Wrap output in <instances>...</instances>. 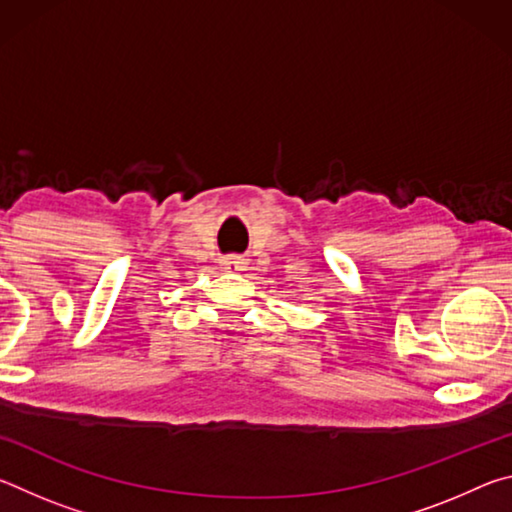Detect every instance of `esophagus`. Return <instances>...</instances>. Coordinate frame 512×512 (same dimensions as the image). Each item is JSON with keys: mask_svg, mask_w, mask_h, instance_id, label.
I'll return each mask as SVG.
<instances>
[{"mask_svg": "<svg viewBox=\"0 0 512 512\" xmlns=\"http://www.w3.org/2000/svg\"><path fill=\"white\" fill-rule=\"evenodd\" d=\"M221 264H223V268H228V271H244V266H246L244 259L237 257V255H230V257H225Z\"/></svg>", "mask_w": 512, "mask_h": 512, "instance_id": "1", "label": "esophagus"}]
</instances>
